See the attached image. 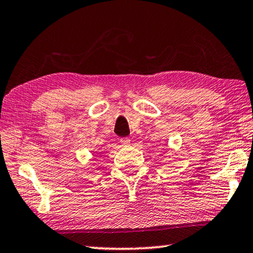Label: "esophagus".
<instances>
[{
	"label": "esophagus",
	"instance_id": "34e87169",
	"mask_svg": "<svg viewBox=\"0 0 253 253\" xmlns=\"http://www.w3.org/2000/svg\"><path fill=\"white\" fill-rule=\"evenodd\" d=\"M121 144L123 147H129L130 146V139L129 138H122L121 139Z\"/></svg>",
	"mask_w": 253,
	"mask_h": 253
}]
</instances>
